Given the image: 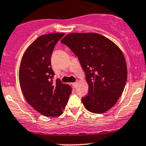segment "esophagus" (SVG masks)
Segmentation results:
<instances>
[{
	"instance_id": "obj_1",
	"label": "esophagus",
	"mask_w": 146,
	"mask_h": 146,
	"mask_svg": "<svg viewBox=\"0 0 146 146\" xmlns=\"http://www.w3.org/2000/svg\"><path fill=\"white\" fill-rule=\"evenodd\" d=\"M77 85H78V82H73V83H72V86H73V88H76V86H77Z\"/></svg>"
}]
</instances>
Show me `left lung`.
Masks as SVG:
<instances>
[{
  "mask_svg": "<svg viewBox=\"0 0 146 146\" xmlns=\"http://www.w3.org/2000/svg\"><path fill=\"white\" fill-rule=\"evenodd\" d=\"M78 57L85 73L89 92L82 98L88 111L102 113L114 106L127 81L126 62L121 50L97 33H70L61 41Z\"/></svg>",
  "mask_w": 146,
  "mask_h": 146,
  "instance_id": "left-lung-1",
  "label": "left lung"
}]
</instances>
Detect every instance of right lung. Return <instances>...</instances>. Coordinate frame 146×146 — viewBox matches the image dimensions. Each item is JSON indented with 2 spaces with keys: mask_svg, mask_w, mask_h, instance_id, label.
Here are the masks:
<instances>
[{
  "mask_svg": "<svg viewBox=\"0 0 146 146\" xmlns=\"http://www.w3.org/2000/svg\"><path fill=\"white\" fill-rule=\"evenodd\" d=\"M64 33H50L39 36L29 46L19 67V83L26 101L36 111L48 117L63 113L72 89L59 79L52 82L55 73L51 55L57 41Z\"/></svg>",
  "mask_w": 146,
  "mask_h": 146,
  "instance_id": "1",
  "label": "right lung"
}]
</instances>
